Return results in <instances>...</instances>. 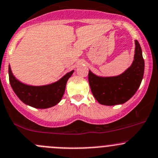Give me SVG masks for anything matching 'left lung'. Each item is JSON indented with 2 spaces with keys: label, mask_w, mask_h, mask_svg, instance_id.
<instances>
[{
  "label": "left lung",
  "mask_w": 158,
  "mask_h": 158,
  "mask_svg": "<svg viewBox=\"0 0 158 158\" xmlns=\"http://www.w3.org/2000/svg\"><path fill=\"white\" fill-rule=\"evenodd\" d=\"M135 45L134 62L123 74L114 77H99L89 71V83L92 93L100 104L113 106L124 103L140 87L144 72V60L137 40Z\"/></svg>",
  "instance_id": "8db88e82"
}]
</instances>
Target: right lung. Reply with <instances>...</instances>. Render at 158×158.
<instances>
[{
	"label": "right lung",
	"mask_w": 158,
	"mask_h": 158,
	"mask_svg": "<svg viewBox=\"0 0 158 158\" xmlns=\"http://www.w3.org/2000/svg\"><path fill=\"white\" fill-rule=\"evenodd\" d=\"M69 72L55 83L42 86H31L20 82L15 79L9 66V81L15 94L24 103L38 109H46L60 102L65 93L68 79L73 75Z\"/></svg>",
	"instance_id": "add662e5"
}]
</instances>
